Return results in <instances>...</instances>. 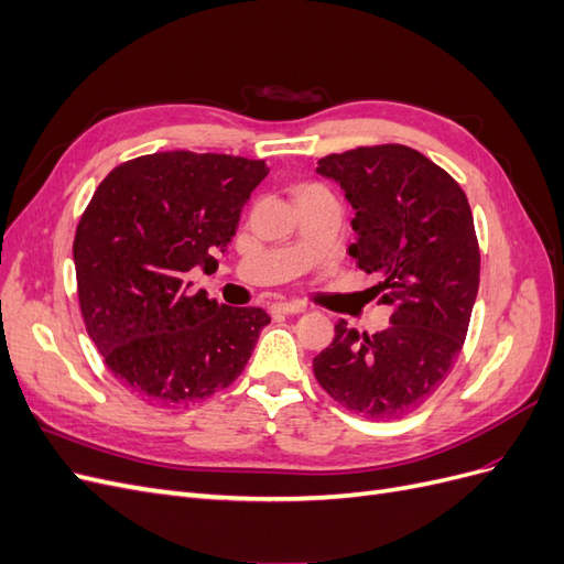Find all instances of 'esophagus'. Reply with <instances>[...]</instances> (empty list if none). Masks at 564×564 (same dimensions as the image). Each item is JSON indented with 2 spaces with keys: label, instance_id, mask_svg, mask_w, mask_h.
<instances>
[{
  "label": "esophagus",
  "instance_id": "obj_1",
  "mask_svg": "<svg viewBox=\"0 0 564 564\" xmlns=\"http://www.w3.org/2000/svg\"><path fill=\"white\" fill-rule=\"evenodd\" d=\"M303 311H305V305L299 301H280V303L270 305L272 315H299Z\"/></svg>",
  "mask_w": 564,
  "mask_h": 564
}]
</instances>
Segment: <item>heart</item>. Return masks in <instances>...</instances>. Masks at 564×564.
I'll return each instance as SVG.
<instances>
[{
	"instance_id": "obj_1",
	"label": "heart",
	"mask_w": 564,
	"mask_h": 564,
	"mask_svg": "<svg viewBox=\"0 0 564 564\" xmlns=\"http://www.w3.org/2000/svg\"><path fill=\"white\" fill-rule=\"evenodd\" d=\"M315 193H324V187L317 185V183H303V185L296 187V202L303 199V197H308V195H315Z\"/></svg>"
}]
</instances>
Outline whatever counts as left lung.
<instances>
[{"label": "left lung", "instance_id": "obj_1", "mask_svg": "<svg viewBox=\"0 0 564 564\" xmlns=\"http://www.w3.org/2000/svg\"><path fill=\"white\" fill-rule=\"evenodd\" d=\"M352 204L348 253L392 305L377 334L338 319L313 371L329 395L367 419H400L429 400L456 365L480 286V247L460 185L419 150L365 145L319 160Z\"/></svg>", "mask_w": 564, "mask_h": 564}]
</instances>
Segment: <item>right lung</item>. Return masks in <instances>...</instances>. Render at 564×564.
<instances>
[{
	"instance_id": "1",
	"label": "right lung",
	"mask_w": 564,
	"mask_h": 564,
	"mask_svg": "<svg viewBox=\"0 0 564 564\" xmlns=\"http://www.w3.org/2000/svg\"><path fill=\"white\" fill-rule=\"evenodd\" d=\"M265 176L263 160L155 152L115 166L84 209L73 245L82 317L112 377L143 400H204L249 362L268 313L191 294L185 275L218 268L214 253Z\"/></svg>"
}]
</instances>
